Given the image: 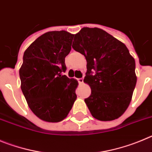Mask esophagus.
<instances>
[{"mask_svg":"<svg viewBox=\"0 0 152 152\" xmlns=\"http://www.w3.org/2000/svg\"><path fill=\"white\" fill-rule=\"evenodd\" d=\"M77 79V81L79 82V83H83V78H79Z\"/></svg>","mask_w":152,"mask_h":152,"instance_id":"esophagus-1","label":"esophagus"}]
</instances>
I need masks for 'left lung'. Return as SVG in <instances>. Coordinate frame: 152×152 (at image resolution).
<instances>
[{
    "mask_svg": "<svg viewBox=\"0 0 152 152\" xmlns=\"http://www.w3.org/2000/svg\"><path fill=\"white\" fill-rule=\"evenodd\" d=\"M72 47L87 61L83 81L91 92L85 102L91 115L102 121L119 118L129 107L137 81L136 62L126 46L101 28L84 27Z\"/></svg>",
    "mask_w": 152,
    "mask_h": 152,
    "instance_id": "1",
    "label": "left lung"
}]
</instances>
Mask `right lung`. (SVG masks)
I'll return each instance as SVG.
<instances>
[{
	"instance_id": "obj_1",
	"label": "right lung",
	"mask_w": 152,
	"mask_h": 152,
	"mask_svg": "<svg viewBox=\"0 0 152 152\" xmlns=\"http://www.w3.org/2000/svg\"><path fill=\"white\" fill-rule=\"evenodd\" d=\"M73 37L66 31L46 32L24 52L21 89L29 108L44 121L57 123L66 118L77 97L78 82L64 75Z\"/></svg>"
}]
</instances>
